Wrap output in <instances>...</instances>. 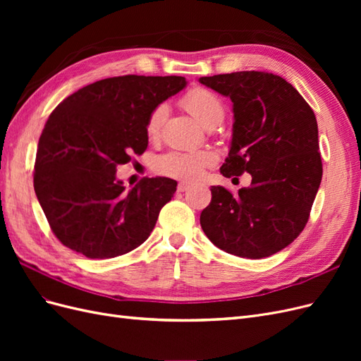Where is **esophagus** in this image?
I'll use <instances>...</instances> for the list:
<instances>
[{
	"label": "esophagus",
	"mask_w": 361,
	"mask_h": 361,
	"mask_svg": "<svg viewBox=\"0 0 361 361\" xmlns=\"http://www.w3.org/2000/svg\"><path fill=\"white\" fill-rule=\"evenodd\" d=\"M190 188H191V185L187 183V182H179V185H178V191L179 192H185V191H188Z\"/></svg>",
	"instance_id": "esophagus-1"
}]
</instances>
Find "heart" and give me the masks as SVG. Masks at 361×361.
<instances>
[{
	"instance_id": "1",
	"label": "heart",
	"mask_w": 361,
	"mask_h": 361,
	"mask_svg": "<svg viewBox=\"0 0 361 361\" xmlns=\"http://www.w3.org/2000/svg\"><path fill=\"white\" fill-rule=\"evenodd\" d=\"M180 104L204 128H215L216 125H220L226 114V106L220 97L211 90L202 89V87H195V89L185 93ZM166 116L167 105L159 104L152 110L146 123L149 137L155 138L159 135ZM215 161L216 157L209 149L194 152L171 150L157 158L155 170L164 174V176L195 180L202 176L207 167L214 166Z\"/></svg>"
}]
</instances>
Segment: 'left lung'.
Segmentation results:
<instances>
[{
	"mask_svg": "<svg viewBox=\"0 0 361 361\" xmlns=\"http://www.w3.org/2000/svg\"><path fill=\"white\" fill-rule=\"evenodd\" d=\"M199 81L233 102L231 150L221 174H251L250 187L235 195L224 187L211 188V203L200 214L203 232L239 257L276 255L302 232L321 185L314 113L274 73L244 71Z\"/></svg>",
	"mask_w": 361,
	"mask_h": 361,
	"instance_id": "1",
	"label": "left lung"
}]
</instances>
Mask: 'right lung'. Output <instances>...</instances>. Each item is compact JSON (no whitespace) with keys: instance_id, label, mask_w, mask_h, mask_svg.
<instances>
[{"instance_id":"1","label":"right lung","mask_w":361,"mask_h":361,"mask_svg":"<svg viewBox=\"0 0 361 361\" xmlns=\"http://www.w3.org/2000/svg\"><path fill=\"white\" fill-rule=\"evenodd\" d=\"M185 85L183 76H114L82 87L51 113L39 138L35 191L63 245L111 259L149 238L178 182L145 178L126 191L116 171L147 149L149 114Z\"/></svg>"}]
</instances>
